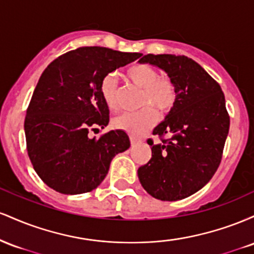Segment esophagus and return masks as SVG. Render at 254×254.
<instances>
[{
  "label": "esophagus",
  "mask_w": 254,
  "mask_h": 254,
  "mask_svg": "<svg viewBox=\"0 0 254 254\" xmlns=\"http://www.w3.org/2000/svg\"><path fill=\"white\" fill-rule=\"evenodd\" d=\"M130 141H131V144H132V145H136L137 143H138V139H137L136 137H133V136L130 137Z\"/></svg>",
  "instance_id": "esophagus-1"
}]
</instances>
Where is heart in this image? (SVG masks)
Masks as SVG:
<instances>
[{"label":"heart","instance_id":"b5f03b06","mask_svg":"<svg viewBox=\"0 0 254 254\" xmlns=\"http://www.w3.org/2000/svg\"><path fill=\"white\" fill-rule=\"evenodd\" d=\"M125 77L138 88L143 89L138 112H125L113 119V127L124 130L133 136H139L149 130L159 113L168 112L177 100L176 84L170 77L159 76L153 66L143 63H133L125 69ZM100 92L105 104L110 110L116 111L119 106L118 82L115 75H106L100 84Z\"/></svg>","mask_w":254,"mask_h":254}]
</instances>
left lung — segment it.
Instances as JSON below:
<instances>
[{
    "instance_id": "8db88e82",
    "label": "left lung",
    "mask_w": 254,
    "mask_h": 254,
    "mask_svg": "<svg viewBox=\"0 0 254 254\" xmlns=\"http://www.w3.org/2000/svg\"><path fill=\"white\" fill-rule=\"evenodd\" d=\"M138 62L165 70L177 89L173 107L153 131L161 142L147 141L151 159L138 168V179L156 199H184L208 184L220 166L230 123L224 94L186 56L148 54Z\"/></svg>"
}]
</instances>
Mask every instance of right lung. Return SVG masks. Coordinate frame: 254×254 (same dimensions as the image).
Wrapping results in <instances>:
<instances>
[{
    "label": "right lung",
    "mask_w": 254,
    "mask_h": 254,
    "mask_svg": "<svg viewBox=\"0 0 254 254\" xmlns=\"http://www.w3.org/2000/svg\"><path fill=\"white\" fill-rule=\"evenodd\" d=\"M139 56L83 46L56 58L43 71L26 113L25 135L34 171L49 188L64 194L90 192L105 179L113 157L130 147L123 130L99 138L88 133L110 121L100 92L103 78Z\"/></svg>",
    "instance_id": "1"
}]
</instances>
